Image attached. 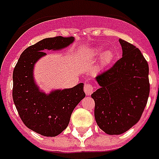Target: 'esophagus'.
I'll return each mask as SVG.
<instances>
[{
    "mask_svg": "<svg viewBox=\"0 0 159 159\" xmlns=\"http://www.w3.org/2000/svg\"><path fill=\"white\" fill-rule=\"evenodd\" d=\"M84 92H85V94H86L87 95H90L94 91L93 87L89 84H86L85 85H84Z\"/></svg>",
    "mask_w": 159,
    "mask_h": 159,
    "instance_id": "obj_1",
    "label": "esophagus"
}]
</instances>
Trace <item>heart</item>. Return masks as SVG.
I'll return each instance as SVG.
<instances>
[{
	"mask_svg": "<svg viewBox=\"0 0 159 159\" xmlns=\"http://www.w3.org/2000/svg\"><path fill=\"white\" fill-rule=\"evenodd\" d=\"M90 58H98L100 57V61H99V67L100 68H105L107 66L110 65L113 62L115 59V53L111 50H106L104 51V48L102 47L95 48L89 54Z\"/></svg>",
	"mask_w": 159,
	"mask_h": 159,
	"instance_id": "heart-1",
	"label": "heart"
}]
</instances>
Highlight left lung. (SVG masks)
Segmentation results:
<instances>
[{
    "label": "left lung",
    "mask_w": 159,
    "mask_h": 159,
    "mask_svg": "<svg viewBox=\"0 0 159 159\" xmlns=\"http://www.w3.org/2000/svg\"><path fill=\"white\" fill-rule=\"evenodd\" d=\"M123 57L95 77L99 85L92 95L95 119L107 134H121L139 122L150 93L149 66L139 48L119 39Z\"/></svg>",
    "instance_id": "1"
}]
</instances>
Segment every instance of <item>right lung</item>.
Wrapping results in <instances>:
<instances>
[{
    "label": "right lung",
    "instance_id": "right-lung-1",
    "mask_svg": "<svg viewBox=\"0 0 159 159\" xmlns=\"http://www.w3.org/2000/svg\"><path fill=\"white\" fill-rule=\"evenodd\" d=\"M75 37L45 38L26 48L13 70L12 98L19 116L28 128L46 137L60 134L68 126L71 115L85 97L84 84L45 93L34 79V67L48 51H60Z\"/></svg>",
    "mask_w": 159,
    "mask_h": 159
}]
</instances>
